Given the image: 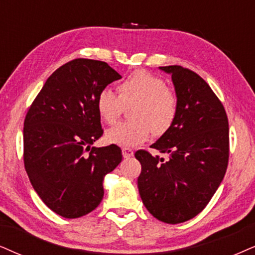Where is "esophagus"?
I'll return each mask as SVG.
<instances>
[{
	"label": "esophagus",
	"mask_w": 255,
	"mask_h": 255,
	"mask_svg": "<svg viewBox=\"0 0 255 255\" xmlns=\"http://www.w3.org/2000/svg\"><path fill=\"white\" fill-rule=\"evenodd\" d=\"M122 155H124L125 159H129V157L134 155V151L129 149V148H124V149H122Z\"/></svg>",
	"instance_id": "obj_1"
}]
</instances>
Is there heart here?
Listing matches in <instances>:
<instances>
[{"instance_id": "b5f03b06", "label": "heart", "mask_w": 255, "mask_h": 255, "mask_svg": "<svg viewBox=\"0 0 255 255\" xmlns=\"http://www.w3.org/2000/svg\"><path fill=\"white\" fill-rule=\"evenodd\" d=\"M119 95L102 89L96 98V111L106 124L113 125L129 108L131 120L109 128L106 140L124 148L135 147L147 141L151 133L166 134L178 118L179 99L176 93L161 77L147 70H134L118 85Z\"/></svg>"}]
</instances>
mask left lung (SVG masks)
Returning a JSON list of instances; mask_svg holds the SVG:
<instances>
[{
    "label": "left lung",
    "mask_w": 255,
    "mask_h": 255,
    "mask_svg": "<svg viewBox=\"0 0 255 255\" xmlns=\"http://www.w3.org/2000/svg\"><path fill=\"white\" fill-rule=\"evenodd\" d=\"M172 75L179 99L173 127L151 148L169 160L137 150L138 193L148 212L166 224H181L204 209L224 179L230 155L224 106L202 77L181 66L160 67Z\"/></svg>",
    "instance_id": "1"
}]
</instances>
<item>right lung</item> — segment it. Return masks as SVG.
<instances>
[{"mask_svg": "<svg viewBox=\"0 0 255 255\" xmlns=\"http://www.w3.org/2000/svg\"><path fill=\"white\" fill-rule=\"evenodd\" d=\"M119 79L102 61H69L48 77L25 115V172L42 201L61 217L94 211L104 198L105 175L121 162L117 144L92 147L104 134L96 98Z\"/></svg>", "mask_w": 255, "mask_h": 255, "instance_id": "obj_1", "label": "right lung"}]
</instances>
